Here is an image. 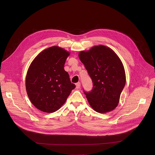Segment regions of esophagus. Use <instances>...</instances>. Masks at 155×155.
Here are the masks:
<instances>
[{
	"instance_id": "obj_1",
	"label": "esophagus",
	"mask_w": 155,
	"mask_h": 155,
	"mask_svg": "<svg viewBox=\"0 0 155 155\" xmlns=\"http://www.w3.org/2000/svg\"><path fill=\"white\" fill-rule=\"evenodd\" d=\"M80 86H81V84L80 82H78L76 83V88L77 89H79V88L80 87Z\"/></svg>"
}]
</instances>
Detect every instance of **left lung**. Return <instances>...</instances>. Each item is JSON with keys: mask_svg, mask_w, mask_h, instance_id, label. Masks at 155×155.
<instances>
[{"mask_svg": "<svg viewBox=\"0 0 155 155\" xmlns=\"http://www.w3.org/2000/svg\"><path fill=\"white\" fill-rule=\"evenodd\" d=\"M79 58L93 81L91 91H85L88 102L96 112L106 113L115 109L126 84L122 62L110 48L99 45L81 51Z\"/></svg>", "mask_w": 155, "mask_h": 155, "instance_id": "1", "label": "left lung"}]
</instances>
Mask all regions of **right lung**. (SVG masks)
I'll list each match as a JSON object with an SVG mask.
<instances>
[{"label": "right lung", "mask_w": 155, "mask_h": 155, "mask_svg": "<svg viewBox=\"0 0 155 155\" xmlns=\"http://www.w3.org/2000/svg\"><path fill=\"white\" fill-rule=\"evenodd\" d=\"M69 54L63 48L52 47L41 51L31 64L26 91L32 104L41 111H57L75 87L64 68Z\"/></svg>", "instance_id": "add662e5"}]
</instances>
